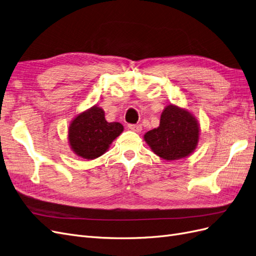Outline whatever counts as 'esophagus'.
<instances>
[{
	"mask_svg": "<svg viewBox=\"0 0 256 256\" xmlns=\"http://www.w3.org/2000/svg\"><path fill=\"white\" fill-rule=\"evenodd\" d=\"M128 128L130 130L134 131V132H141L142 131V126H140V125H128Z\"/></svg>",
	"mask_w": 256,
	"mask_h": 256,
	"instance_id": "34e87169",
	"label": "esophagus"
}]
</instances>
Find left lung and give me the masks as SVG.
Returning a JSON list of instances; mask_svg holds the SVG:
<instances>
[{"instance_id":"1","label":"left lung","mask_w":256,"mask_h":256,"mask_svg":"<svg viewBox=\"0 0 256 256\" xmlns=\"http://www.w3.org/2000/svg\"><path fill=\"white\" fill-rule=\"evenodd\" d=\"M200 124L188 109L168 104L157 128L147 131L144 140L150 150L166 161L189 157L200 141Z\"/></svg>"}]
</instances>
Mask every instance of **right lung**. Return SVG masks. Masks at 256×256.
Returning <instances> with one entry per match:
<instances>
[{"label": "right lung", "mask_w": 256, "mask_h": 256, "mask_svg": "<svg viewBox=\"0 0 256 256\" xmlns=\"http://www.w3.org/2000/svg\"><path fill=\"white\" fill-rule=\"evenodd\" d=\"M102 108L92 106L74 116L68 128V143L76 156L94 160L108 152L122 131L120 122H108Z\"/></svg>", "instance_id": "1"}]
</instances>
